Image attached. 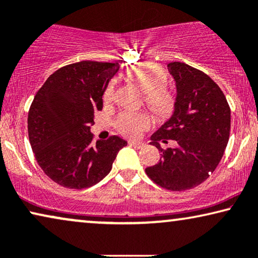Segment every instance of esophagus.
Masks as SVG:
<instances>
[{
    "label": "esophagus",
    "mask_w": 258,
    "mask_h": 258,
    "mask_svg": "<svg viewBox=\"0 0 258 258\" xmlns=\"http://www.w3.org/2000/svg\"><path fill=\"white\" fill-rule=\"evenodd\" d=\"M131 146L136 147V148H143L144 147V144L143 143H138V141H130L128 143Z\"/></svg>",
    "instance_id": "1"
}]
</instances>
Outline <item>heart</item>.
Segmentation results:
<instances>
[{
	"label": "heart",
	"instance_id": "obj_1",
	"mask_svg": "<svg viewBox=\"0 0 258 258\" xmlns=\"http://www.w3.org/2000/svg\"><path fill=\"white\" fill-rule=\"evenodd\" d=\"M126 75L131 81L145 92V103L159 117H166L173 110L174 98L164 88L166 75L159 65L143 61L128 68ZM114 97V83L110 82L104 92L105 103H111ZM119 132L127 137L136 138L151 126V119L145 112H122L115 121Z\"/></svg>",
	"mask_w": 258,
	"mask_h": 258
}]
</instances>
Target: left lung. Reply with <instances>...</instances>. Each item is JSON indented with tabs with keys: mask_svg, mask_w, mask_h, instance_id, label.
Returning <instances> with one entry per match:
<instances>
[{
	"mask_svg": "<svg viewBox=\"0 0 258 258\" xmlns=\"http://www.w3.org/2000/svg\"><path fill=\"white\" fill-rule=\"evenodd\" d=\"M175 81L176 97L170 118L151 137L161 151L147 175L159 186L181 191L209 177L223 157L230 132V107L219 85L209 76L180 61L167 65ZM177 141L175 149L162 150L159 141Z\"/></svg>",
	"mask_w": 258,
	"mask_h": 258,
	"instance_id": "8db88e82",
	"label": "left lung"
}]
</instances>
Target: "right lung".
Instances as JSON below:
<instances>
[{
    "instance_id": "add662e5",
    "label": "right lung",
    "mask_w": 258,
    "mask_h": 258,
    "mask_svg": "<svg viewBox=\"0 0 258 258\" xmlns=\"http://www.w3.org/2000/svg\"><path fill=\"white\" fill-rule=\"evenodd\" d=\"M119 68L118 63L92 60L65 65L46 79L32 100L29 141L43 172L60 186L83 189L99 182L127 145L117 136L93 144L90 131Z\"/></svg>"
}]
</instances>
